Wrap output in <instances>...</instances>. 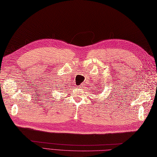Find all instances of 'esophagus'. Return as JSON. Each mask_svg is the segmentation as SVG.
<instances>
[{
  "mask_svg": "<svg viewBox=\"0 0 157 157\" xmlns=\"http://www.w3.org/2000/svg\"><path fill=\"white\" fill-rule=\"evenodd\" d=\"M84 84H82L80 86H79V88H84Z\"/></svg>",
  "mask_w": 157,
  "mask_h": 157,
  "instance_id": "esophagus-1",
  "label": "esophagus"
}]
</instances>
